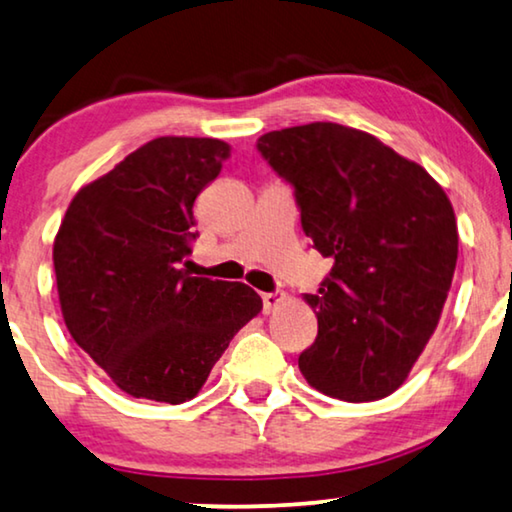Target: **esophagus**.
<instances>
[{"label":"esophagus","mask_w":512,"mask_h":512,"mask_svg":"<svg viewBox=\"0 0 512 512\" xmlns=\"http://www.w3.org/2000/svg\"><path fill=\"white\" fill-rule=\"evenodd\" d=\"M285 301V292H266V294H262V303H264V312L266 315H271L273 310L278 308V305Z\"/></svg>","instance_id":"1"}]
</instances>
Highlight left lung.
<instances>
[{
	"label": "left lung",
	"mask_w": 512,
	"mask_h": 512,
	"mask_svg": "<svg viewBox=\"0 0 512 512\" xmlns=\"http://www.w3.org/2000/svg\"><path fill=\"white\" fill-rule=\"evenodd\" d=\"M257 151L294 188L312 248L333 259L305 294L317 338L310 386L345 402L391 395L437 329L457 262L451 202L421 165L331 121L264 133Z\"/></svg>",
	"instance_id": "8db88e82"
}]
</instances>
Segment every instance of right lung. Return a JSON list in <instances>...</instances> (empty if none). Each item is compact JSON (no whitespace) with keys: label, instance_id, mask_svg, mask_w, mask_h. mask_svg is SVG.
<instances>
[{"label":"right lung","instance_id":"add662e5","mask_svg":"<svg viewBox=\"0 0 512 512\" xmlns=\"http://www.w3.org/2000/svg\"><path fill=\"white\" fill-rule=\"evenodd\" d=\"M227 156L213 137H158L82 188L61 220L52 259L66 329L133 398H195L262 310L243 282L183 269L197 239L195 197Z\"/></svg>","mask_w":512,"mask_h":512}]
</instances>
